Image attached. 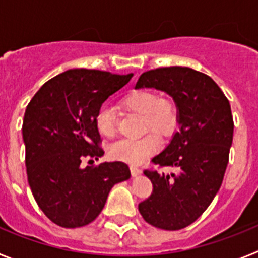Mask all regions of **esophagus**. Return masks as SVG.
Here are the masks:
<instances>
[{"mask_svg": "<svg viewBox=\"0 0 258 258\" xmlns=\"http://www.w3.org/2000/svg\"><path fill=\"white\" fill-rule=\"evenodd\" d=\"M131 172H132V175H133V177H137V175H140L141 173H142V170H141L140 168H137V166L131 165Z\"/></svg>", "mask_w": 258, "mask_h": 258, "instance_id": "esophagus-1", "label": "esophagus"}]
</instances>
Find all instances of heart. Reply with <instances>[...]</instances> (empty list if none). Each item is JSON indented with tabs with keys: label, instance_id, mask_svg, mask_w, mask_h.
Segmentation results:
<instances>
[{
	"label": "heart",
	"instance_id": "heart-1",
	"mask_svg": "<svg viewBox=\"0 0 258 258\" xmlns=\"http://www.w3.org/2000/svg\"><path fill=\"white\" fill-rule=\"evenodd\" d=\"M122 106L129 111L145 117V131H154L161 136L172 133L177 122L174 104L163 99L151 90H137L122 99ZM98 132L103 137H112L116 132V111L112 106L104 104L95 116ZM160 149V141L155 134H147L140 140H120L109 147L113 160L127 164H141L156 154Z\"/></svg>",
	"mask_w": 258,
	"mask_h": 258
}]
</instances>
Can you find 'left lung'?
<instances>
[{"label": "left lung", "instance_id": "1", "mask_svg": "<svg viewBox=\"0 0 258 258\" xmlns=\"http://www.w3.org/2000/svg\"><path fill=\"white\" fill-rule=\"evenodd\" d=\"M145 88L173 98L179 131L152 159L175 168L177 174L145 170L154 190L138 209L157 229L181 230L202 216L222 184L234 134L231 107L211 77L188 67L147 71L136 84Z\"/></svg>", "mask_w": 258, "mask_h": 258}]
</instances>
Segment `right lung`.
Returning <instances> with one entry per match:
<instances>
[{"label":"right lung","mask_w":258,"mask_h":258,"mask_svg":"<svg viewBox=\"0 0 258 258\" xmlns=\"http://www.w3.org/2000/svg\"><path fill=\"white\" fill-rule=\"evenodd\" d=\"M132 76L68 70L41 86L27 106L22 131L29 187L41 211L58 226L75 229L93 222L111 188L131 178L122 161L80 164L103 156L95 116Z\"/></svg>","instance_id":"1"}]
</instances>
